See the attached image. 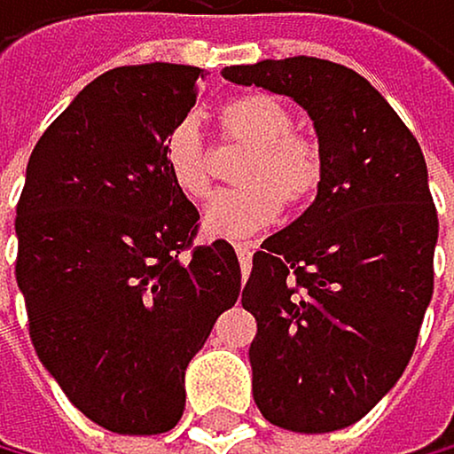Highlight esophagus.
<instances>
[{
  "label": "esophagus",
  "mask_w": 454,
  "mask_h": 454,
  "mask_svg": "<svg viewBox=\"0 0 454 454\" xmlns=\"http://www.w3.org/2000/svg\"><path fill=\"white\" fill-rule=\"evenodd\" d=\"M236 255H239L241 272H244V278H247V272H250V258H253V247H250V244H236Z\"/></svg>",
  "instance_id": "1"
}]
</instances>
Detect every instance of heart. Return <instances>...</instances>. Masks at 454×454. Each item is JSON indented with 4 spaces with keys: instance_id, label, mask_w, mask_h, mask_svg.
<instances>
[{
    "instance_id": "1",
    "label": "heart",
    "mask_w": 454,
    "mask_h": 454,
    "mask_svg": "<svg viewBox=\"0 0 454 454\" xmlns=\"http://www.w3.org/2000/svg\"><path fill=\"white\" fill-rule=\"evenodd\" d=\"M224 138L250 147L236 173L239 190L215 196L204 210L201 227L215 239H250L276 222L281 204H307L324 178V161L309 138L295 133V116L278 98L247 93L218 113ZM164 168L187 199L201 201L213 190V159L199 121L178 119L161 145Z\"/></svg>"
}]
</instances>
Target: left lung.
<instances>
[{
  "label": "left lung",
  "mask_w": 454,
  "mask_h": 454,
  "mask_svg": "<svg viewBox=\"0 0 454 454\" xmlns=\"http://www.w3.org/2000/svg\"><path fill=\"white\" fill-rule=\"evenodd\" d=\"M307 110L324 178L309 207L253 255L241 304L253 398L270 424L335 432L395 387L432 298L438 213L424 153L370 82L316 56L224 67Z\"/></svg>",
  "instance_id": "8db88e82"
}]
</instances>
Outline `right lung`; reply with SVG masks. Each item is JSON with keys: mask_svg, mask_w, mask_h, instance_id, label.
<instances>
[{"mask_svg": "<svg viewBox=\"0 0 454 454\" xmlns=\"http://www.w3.org/2000/svg\"><path fill=\"white\" fill-rule=\"evenodd\" d=\"M199 79L168 62L93 79L33 147L16 207L33 347L73 406L119 435L178 424L187 364L241 293L227 241L192 247L199 210L161 156Z\"/></svg>", "mask_w": 454, "mask_h": 454, "instance_id": "obj_1", "label": "right lung"}]
</instances>
